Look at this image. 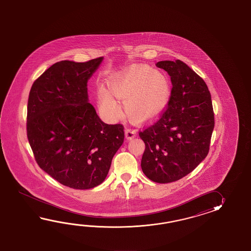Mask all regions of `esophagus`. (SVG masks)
I'll return each mask as SVG.
<instances>
[{
	"label": "esophagus",
	"instance_id": "obj_1",
	"mask_svg": "<svg viewBox=\"0 0 251 251\" xmlns=\"http://www.w3.org/2000/svg\"><path fill=\"white\" fill-rule=\"evenodd\" d=\"M125 135H126V138L127 140H131V139H133V137L136 136V132L134 130H132V129H126Z\"/></svg>",
	"mask_w": 251,
	"mask_h": 251
}]
</instances>
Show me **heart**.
<instances>
[{
    "instance_id": "1",
    "label": "heart",
    "mask_w": 251,
    "mask_h": 251,
    "mask_svg": "<svg viewBox=\"0 0 251 251\" xmlns=\"http://www.w3.org/2000/svg\"><path fill=\"white\" fill-rule=\"evenodd\" d=\"M108 90L99 86V104L107 118L121 116V108L112 96L122 102L127 118L134 123H145L158 117L171 98V83L165 75L150 65L132 64L113 75L107 80Z\"/></svg>"
}]
</instances>
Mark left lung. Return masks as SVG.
<instances>
[{"label":"left lung","instance_id":"1","mask_svg":"<svg viewBox=\"0 0 251 251\" xmlns=\"http://www.w3.org/2000/svg\"><path fill=\"white\" fill-rule=\"evenodd\" d=\"M172 83L171 99L156 123L139 135L145 144L141 167L151 181L187 176L208 154L214 127L211 94L204 80L180 60L160 61Z\"/></svg>","mask_w":251,"mask_h":251}]
</instances>
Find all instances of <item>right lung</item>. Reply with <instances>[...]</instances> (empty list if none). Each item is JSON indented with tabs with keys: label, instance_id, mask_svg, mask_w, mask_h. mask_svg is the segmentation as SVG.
I'll return each mask as SVG.
<instances>
[{
	"label": "right lung",
	"instance_id": "add662e5",
	"mask_svg": "<svg viewBox=\"0 0 251 251\" xmlns=\"http://www.w3.org/2000/svg\"><path fill=\"white\" fill-rule=\"evenodd\" d=\"M103 57L53 64L33 83L27 134L38 166L62 185L90 189L107 177L124 126L107 125L89 103L87 83Z\"/></svg>",
	"mask_w": 251,
	"mask_h": 251
}]
</instances>
